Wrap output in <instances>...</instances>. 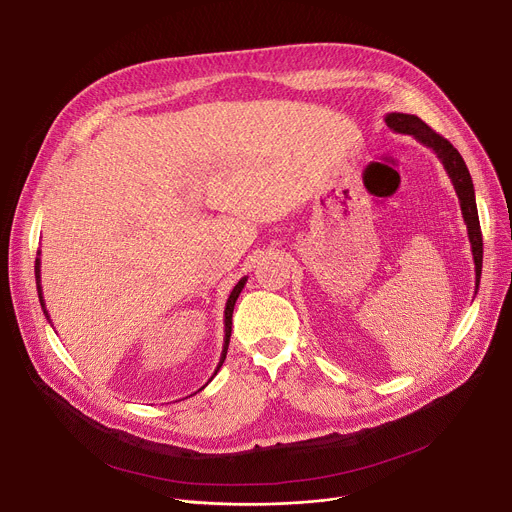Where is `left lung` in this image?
I'll list each match as a JSON object with an SVG mask.
<instances>
[{
  "label": "left lung",
  "instance_id": "obj_1",
  "mask_svg": "<svg viewBox=\"0 0 512 512\" xmlns=\"http://www.w3.org/2000/svg\"><path fill=\"white\" fill-rule=\"evenodd\" d=\"M385 123L395 133H407L414 135V138L430 148L438 160L445 166L447 175L455 187V193L459 197V206L463 220L467 224V236L471 243V255L475 263V292L480 288L482 278V261H484V241H482V230H480V218H478V206H475V189L469 170L465 166V160L461 154L453 148L449 140L442 138L436 131H432L420 117L416 115H405V113H389L385 117Z\"/></svg>",
  "mask_w": 512,
  "mask_h": 512
}]
</instances>
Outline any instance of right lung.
Instances as JSON below:
<instances>
[{"mask_svg":"<svg viewBox=\"0 0 512 512\" xmlns=\"http://www.w3.org/2000/svg\"><path fill=\"white\" fill-rule=\"evenodd\" d=\"M34 278H37V290H39V300H41V306H43V313H45L47 321L51 323L49 311H47V306H45V298H43V286H41V253H37V261H34ZM245 284H247V276L238 280V284L232 288V292H230V296H228V300H226V309H224V346H222V356H220V362H218V366H216V370H214V374H212V379L216 377L220 366H222V362L226 360V352H228V344H230V333H232V311H234V302H236L238 294L243 292ZM212 379H210V381H212ZM210 381H208V383H210ZM203 387H206V385H203ZM203 387H201V389H203ZM201 389H199V391H201Z\"/></svg>","mask_w":512,"mask_h":512,"instance_id":"right-lung-1","label":"right lung"}]
</instances>
